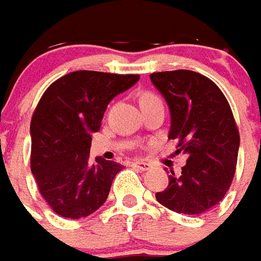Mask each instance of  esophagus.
Returning a JSON list of instances; mask_svg holds the SVG:
<instances>
[{
  "mask_svg": "<svg viewBox=\"0 0 261 261\" xmlns=\"http://www.w3.org/2000/svg\"><path fill=\"white\" fill-rule=\"evenodd\" d=\"M132 166H134V167H138V169L142 170V171H146V170L151 169L150 163H146V162H140V160H138V162H132Z\"/></svg>",
  "mask_w": 261,
  "mask_h": 261,
  "instance_id": "34e87169",
  "label": "esophagus"
}]
</instances>
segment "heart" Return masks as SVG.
<instances>
[{
    "instance_id": "b5f03b06",
    "label": "heart",
    "mask_w": 261,
    "mask_h": 261,
    "mask_svg": "<svg viewBox=\"0 0 261 261\" xmlns=\"http://www.w3.org/2000/svg\"><path fill=\"white\" fill-rule=\"evenodd\" d=\"M156 99H160V98L154 94H151V92H145L140 97V102H149V101H156Z\"/></svg>"
}]
</instances>
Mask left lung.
Returning <instances> with one entry per match:
<instances>
[{
  "mask_svg": "<svg viewBox=\"0 0 261 261\" xmlns=\"http://www.w3.org/2000/svg\"><path fill=\"white\" fill-rule=\"evenodd\" d=\"M150 79L171 112L169 139L178 142L175 153L187 154L181 174L170 170L169 186L156 199L177 214H204L222 201L236 170L240 136L230 105L197 71H160Z\"/></svg>",
  "mask_w": 261,
  "mask_h": 261,
  "instance_id": "1",
  "label": "left lung"
}]
</instances>
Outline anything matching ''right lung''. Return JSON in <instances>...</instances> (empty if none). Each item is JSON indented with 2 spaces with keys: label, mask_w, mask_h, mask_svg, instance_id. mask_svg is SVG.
<instances>
[{
  "label": "right lung",
  "mask_w": 261,
  "mask_h": 261,
  "mask_svg": "<svg viewBox=\"0 0 261 261\" xmlns=\"http://www.w3.org/2000/svg\"><path fill=\"white\" fill-rule=\"evenodd\" d=\"M138 80L139 74L80 70L51 83L39 99L31 121V170L57 215L86 218L108 198L122 164L101 157L91 164V134L111 99Z\"/></svg>",
  "instance_id": "right-lung-1"
}]
</instances>
